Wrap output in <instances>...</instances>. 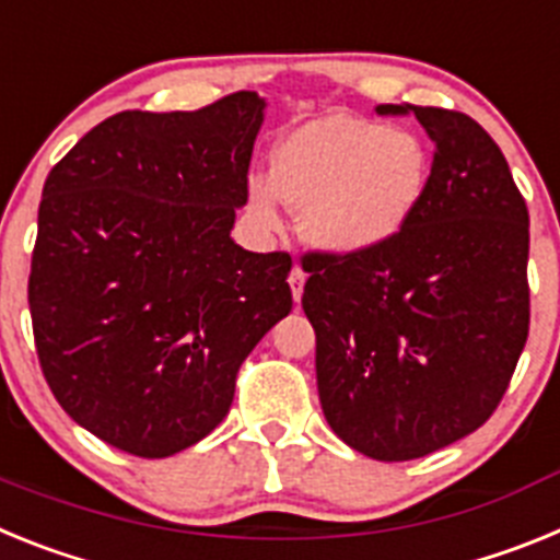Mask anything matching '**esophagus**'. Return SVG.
<instances>
[{"mask_svg": "<svg viewBox=\"0 0 560 560\" xmlns=\"http://www.w3.org/2000/svg\"><path fill=\"white\" fill-rule=\"evenodd\" d=\"M289 285H291V294H294V303L303 300V285H305V271L300 266H294L289 275Z\"/></svg>", "mask_w": 560, "mask_h": 560, "instance_id": "1", "label": "esophagus"}]
</instances>
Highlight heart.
Listing matches in <instances>:
<instances>
[{"label":"heart","mask_w":560,"mask_h":560,"mask_svg":"<svg viewBox=\"0 0 560 560\" xmlns=\"http://www.w3.org/2000/svg\"><path fill=\"white\" fill-rule=\"evenodd\" d=\"M427 182V151L412 133L328 114L280 142L271 182H252L249 205L264 224H277L285 201L303 212L316 246L350 255L384 244L407 224Z\"/></svg>","instance_id":"heart-1"}]
</instances>
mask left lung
Returning a JSON list of instances; mask_svg holds the SVG:
<instances>
[{"label": "left lung", "instance_id": "1", "mask_svg": "<svg viewBox=\"0 0 560 560\" xmlns=\"http://www.w3.org/2000/svg\"><path fill=\"white\" fill-rule=\"evenodd\" d=\"M434 142L427 192L389 241L305 252L325 420L384 463L427 457L497 412L530 330V215L491 133L412 103Z\"/></svg>", "mask_w": 560, "mask_h": 560}]
</instances>
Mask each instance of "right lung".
Returning <instances> with one entry per match:
<instances>
[{"mask_svg":"<svg viewBox=\"0 0 560 560\" xmlns=\"http://www.w3.org/2000/svg\"><path fill=\"white\" fill-rule=\"evenodd\" d=\"M266 103L120 112L49 171L27 303L69 418L133 457H171L226 418L237 370L291 311L289 252L230 237Z\"/></svg>","mask_w":560,"mask_h":560,"instance_id":"1","label":"right lung"}]
</instances>
